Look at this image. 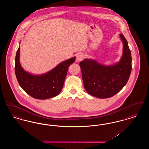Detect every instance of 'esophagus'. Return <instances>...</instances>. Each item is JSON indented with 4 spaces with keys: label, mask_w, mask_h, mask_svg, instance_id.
<instances>
[{
    "label": "esophagus",
    "mask_w": 149,
    "mask_h": 149,
    "mask_svg": "<svg viewBox=\"0 0 149 149\" xmlns=\"http://www.w3.org/2000/svg\"><path fill=\"white\" fill-rule=\"evenodd\" d=\"M84 54H79L77 55V61H79V62H80V61H82L83 59H84Z\"/></svg>",
    "instance_id": "obj_1"
}]
</instances>
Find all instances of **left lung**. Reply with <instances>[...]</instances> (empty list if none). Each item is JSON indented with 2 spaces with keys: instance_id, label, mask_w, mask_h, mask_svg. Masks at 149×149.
I'll return each instance as SVG.
<instances>
[{
  "instance_id": "obj_1",
  "label": "left lung",
  "mask_w": 149,
  "mask_h": 149,
  "mask_svg": "<svg viewBox=\"0 0 149 149\" xmlns=\"http://www.w3.org/2000/svg\"><path fill=\"white\" fill-rule=\"evenodd\" d=\"M123 55L120 62L105 66L92 59L80 63L85 90L98 98H108L119 92L127 83L132 70V58L127 41L120 34Z\"/></svg>"
}]
</instances>
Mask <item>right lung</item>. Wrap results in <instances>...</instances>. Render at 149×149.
<instances>
[{"label": "right lung", "mask_w": 149, "mask_h": 149, "mask_svg": "<svg viewBox=\"0 0 149 149\" xmlns=\"http://www.w3.org/2000/svg\"><path fill=\"white\" fill-rule=\"evenodd\" d=\"M20 47L15 58V73L22 89L32 97L46 99L54 97L61 91L69 66L74 63L75 57L58 64L48 72L34 75L24 71L19 63Z\"/></svg>", "instance_id": "add662e5"}]
</instances>
